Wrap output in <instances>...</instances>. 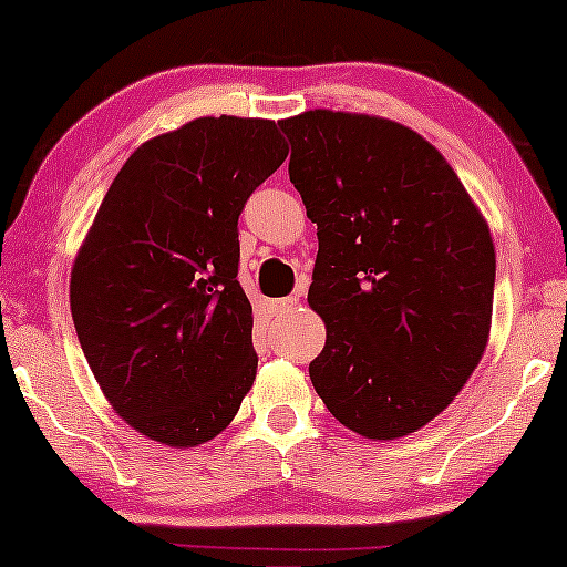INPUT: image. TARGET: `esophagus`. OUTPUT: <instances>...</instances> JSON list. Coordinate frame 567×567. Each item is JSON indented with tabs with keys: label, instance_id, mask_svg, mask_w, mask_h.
Wrapping results in <instances>:
<instances>
[{
	"label": "esophagus",
	"instance_id": "esophagus-1",
	"mask_svg": "<svg viewBox=\"0 0 567 567\" xmlns=\"http://www.w3.org/2000/svg\"><path fill=\"white\" fill-rule=\"evenodd\" d=\"M297 305H299V297H284V299H276L270 307H274L276 315H289L297 309Z\"/></svg>",
	"mask_w": 567,
	"mask_h": 567
}]
</instances>
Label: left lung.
<instances>
[{
    "label": "left lung",
    "instance_id": "1",
    "mask_svg": "<svg viewBox=\"0 0 567 567\" xmlns=\"http://www.w3.org/2000/svg\"><path fill=\"white\" fill-rule=\"evenodd\" d=\"M278 126L320 239L307 301L328 338L309 379L346 429L408 436L452 405L485 353V216L444 154L402 123L320 107Z\"/></svg>",
    "mask_w": 567,
    "mask_h": 567
}]
</instances>
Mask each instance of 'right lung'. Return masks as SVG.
<instances>
[{"instance_id":"add662e5","label":"right lung","mask_w":567,"mask_h":567,"mask_svg":"<svg viewBox=\"0 0 567 567\" xmlns=\"http://www.w3.org/2000/svg\"><path fill=\"white\" fill-rule=\"evenodd\" d=\"M286 154L266 118L208 115L154 136L115 175L76 252L69 305L84 359L152 441L206 444L250 392L237 219Z\"/></svg>"}]
</instances>
